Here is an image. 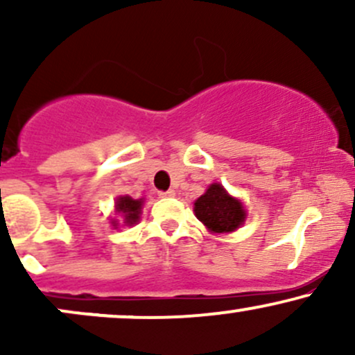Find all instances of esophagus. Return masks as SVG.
Here are the masks:
<instances>
[{"mask_svg":"<svg viewBox=\"0 0 355 355\" xmlns=\"http://www.w3.org/2000/svg\"><path fill=\"white\" fill-rule=\"evenodd\" d=\"M160 195L162 198H170V197H175V191L173 190H166V191H160Z\"/></svg>","mask_w":355,"mask_h":355,"instance_id":"esophagus-1","label":"esophagus"}]
</instances>
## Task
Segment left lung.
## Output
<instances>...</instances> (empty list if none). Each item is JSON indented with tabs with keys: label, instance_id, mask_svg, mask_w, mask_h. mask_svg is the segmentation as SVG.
I'll return each mask as SVG.
<instances>
[{
	"label": "left lung",
	"instance_id": "8db88e82",
	"mask_svg": "<svg viewBox=\"0 0 355 355\" xmlns=\"http://www.w3.org/2000/svg\"><path fill=\"white\" fill-rule=\"evenodd\" d=\"M195 217L214 234H229L245 222L243 203L234 198L220 183H211L193 203Z\"/></svg>",
	"mask_w": 355,
	"mask_h": 355
}]
</instances>
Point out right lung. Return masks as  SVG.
<instances>
[{
  "mask_svg": "<svg viewBox=\"0 0 355 355\" xmlns=\"http://www.w3.org/2000/svg\"><path fill=\"white\" fill-rule=\"evenodd\" d=\"M141 205H144V200L141 198H135L128 197V195H125V197H118L116 202H115V211L118 215H120V220L118 218H112V225L118 229V225L120 223H123V225H135V223L140 220V214H141Z\"/></svg>",
  "mask_w": 355,
  "mask_h": 355,
  "instance_id": "1",
  "label": "right lung"
}]
</instances>
